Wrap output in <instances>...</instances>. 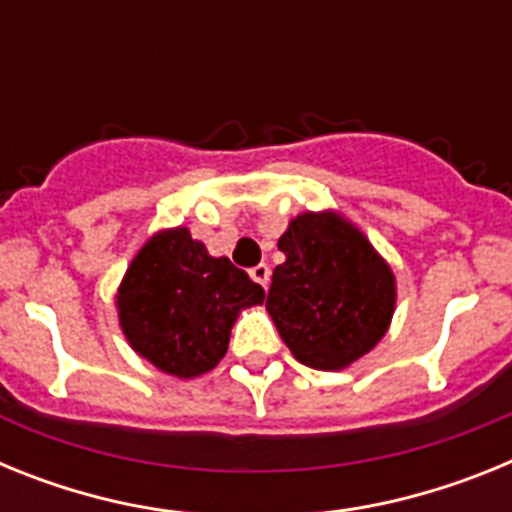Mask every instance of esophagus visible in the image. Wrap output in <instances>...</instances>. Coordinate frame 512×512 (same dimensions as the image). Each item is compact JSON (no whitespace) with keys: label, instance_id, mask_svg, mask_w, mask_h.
Returning <instances> with one entry per match:
<instances>
[{"label":"esophagus","instance_id":"obj_1","mask_svg":"<svg viewBox=\"0 0 512 512\" xmlns=\"http://www.w3.org/2000/svg\"><path fill=\"white\" fill-rule=\"evenodd\" d=\"M269 277H271V269L266 264H259V266H253L251 269V279L256 284H261V287H269Z\"/></svg>","mask_w":512,"mask_h":512}]
</instances>
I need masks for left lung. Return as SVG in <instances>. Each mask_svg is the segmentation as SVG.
<instances>
[{"mask_svg": "<svg viewBox=\"0 0 512 512\" xmlns=\"http://www.w3.org/2000/svg\"><path fill=\"white\" fill-rule=\"evenodd\" d=\"M266 310L300 364L341 372L390 330L397 302L392 266L336 210L302 212L279 238Z\"/></svg>", "mask_w": 512, "mask_h": 512, "instance_id": "left-lung-1", "label": "left lung"}]
</instances>
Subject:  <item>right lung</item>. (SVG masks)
<instances>
[{
	"label": "right lung",
	"instance_id": "add662e5",
	"mask_svg": "<svg viewBox=\"0 0 512 512\" xmlns=\"http://www.w3.org/2000/svg\"><path fill=\"white\" fill-rule=\"evenodd\" d=\"M264 289L225 256H210L189 228L153 233L117 287V320L140 359L179 379L207 374L228 351L230 328Z\"/></svg>",
	"mask_w": 512,
	"mask_h": 512
}]
</instances>
